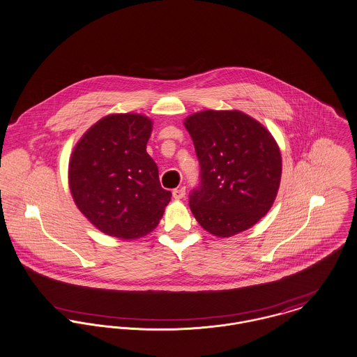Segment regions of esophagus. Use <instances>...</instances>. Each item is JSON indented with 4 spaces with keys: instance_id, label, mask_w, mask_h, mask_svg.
I'll use <instances>...</instances> for the list:
<instances>
[{
    "instance_id": "obj_1",
    "label": "esophagus",
    "mask_w": 357,
    "mask_h": 357,
    "mask_svg": "<svg viewBox=\"0 0 357 357\" xmlns=\"http://www.w3.org/2000/svg\"><path fill=\"white\" fill-rule=\"evenodd\" d=\"M185 194H186V189H185V188H179V189L172 190V197H174L175 199H182V198L185 197Z\"/></svg>"
}]
</instances>
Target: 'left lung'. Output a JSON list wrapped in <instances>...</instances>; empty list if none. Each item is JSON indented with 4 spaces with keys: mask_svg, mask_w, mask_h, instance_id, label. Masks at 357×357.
Instances as JSON below:
<instances>
[{
    "mask_svg": "<svg viewBox=\"0 0 357 357\" xmlns=\"http://www.w3.org/2000/svg\"><path fill=\"white\" fill-rule=\"evenodd\" d=\"M201 167L189 204L199 225L229 238L262 219L275 202L281 153L273 136L238 110H205L185 119Z\"/></svg>",
    "mask_w": 357,
    "mask_h": 357,
    "instance_id": "8db88e82",
    "label": "left lung"
}]
</instances>
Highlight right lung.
Masks as SVG:
<instances>
[{
  "instance_id": "add662e5",
  "label": "right lung",
  "mask_w": 357,
  "mask_h": 357,
  "mask_svg": "<svg viewBox=\"0 0 357 357\" xmlns=\"http://www.w3.org/2000/svg\"><path fill=\"white\" fill-rule=\"evenodd\" d=\"M152 121L111 114L92 125L69 162V188L82 215L106 235L137 239L156 228L171 199L146 153Z\"/></svg>"
}]
</instances>
